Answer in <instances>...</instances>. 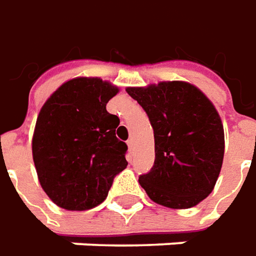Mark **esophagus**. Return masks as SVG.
<instances>
[{
	"label": "esophagus",
	"instance_id": "34e87169",
	"mask_svg": "<svg viewBox=\"0 0 256 256\" xmlns=\"http://www.w3.org/2000/svg\"><path fill=\"white\" fill-rule=\"evenodd\" d=\"M128 147L130 152L133 150V140H132V138H130V140H128Z\"/></svg>",
	"mask_w": 256,
	"mask_h": 256
}]
</instances>
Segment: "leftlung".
Here are the masks:
<instances>
[{
    "label": "left lung",
    "mask_w": 256,
    "mask_h": 256,
    "mask_svg": "<svg viewBox=\"0 0 256 256\" xmlns=\"http://www.w3.org/2000/svg\"><path fill=\"white\" fill-rule=\"evenodd\" d=\"M126 92L140 103L154 130V166L138 182L156 204L196 207L216 187L224 160V126L197 86L164 80Z\"/></svg>",
    "instance_id": "left-lung-1"
}]
</instances>
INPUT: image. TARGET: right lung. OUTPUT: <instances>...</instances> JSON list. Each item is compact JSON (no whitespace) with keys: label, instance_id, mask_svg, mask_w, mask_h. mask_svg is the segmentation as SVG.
<instances>
[{"label":"right lung","instance_id":"obj_1","mask_svg":"<svg viewBox=\"0 0 256 256\" xmlns=\"http://www.w3.org/2000/svg\"><path fill=\"white\" fill-rule=\"evenodd\" d=\"M119 88L100 78L62 84L40 108L32 157L42 190L58 207L86 211L103 202L116 174L128 167L120 120L106 110Z\"/></svg>","mask_w":256,"mask_h":256}]
</instances>
